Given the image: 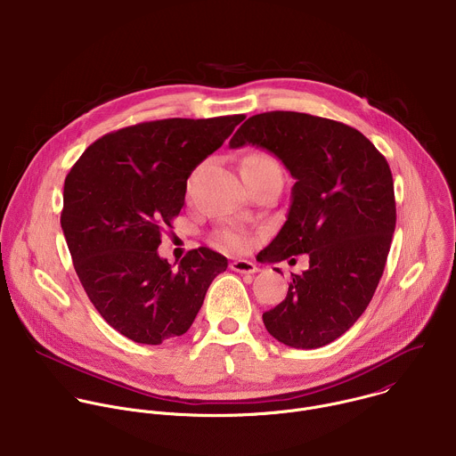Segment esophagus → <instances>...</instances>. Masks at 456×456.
I'll list each match as a JSON object with an SVG mask.
<instances>
[{
    "label": "esophagus",
    "mask_w": 456,
    "mask_h": 456,
    "mask_svg": "<svg viewBox=\"0 0 456 456\" xmlns=\"http://www.w3.org/2000/svg\"><path fill=\"white\" fill-rule=\"evenodd\" d=\"M231 270L240 272V273H256V272H259V268L252 261H248V259H236V261H232L231 263Z\"/></svg>",
    "instance_id": "esophagus-1"
}]
</instances>
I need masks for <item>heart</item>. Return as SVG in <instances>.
<instances>
[{"instance_id":"heart-1","label":"heart","mask_w":456,"mask_h":456,"mask_svg":"<svg viewBox=\"0 0 456 456\" xmlns=\"http://www.w3.org/2000/svg\"><path fill=\"white\" fill-rule=\"evenodd\" d=\"M252 161H272V159L263 154H254V156H248L243 163H252ZM216 243L229 252H240L248 247V238L240 231H220L216 234Z\"/></svg>"}]
</instances>
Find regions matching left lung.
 <instances>
[{
	"label": "left lung",
	"instance_id": "8db88e82",
	"mask_svg": "<svg viewBox=\"0 0 456 456\" xmlns=\"http://www.w3.org/2000/svg\"><path fill=\"white\" fill-rule=\"evenodd\" d=\"M245 144L272 151L295 179L288 218L263 261L310 256L286 298L263 314L265 328L295 349L328 346L362 317L383 275L395 229L390 167L356 128L305 112L248 118L229 142Z\"/></svg>",
	"mask_w": 456,
	"mask_h": 456
}]
</instances>
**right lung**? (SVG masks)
Masks as SVG:
<instances>
[{
  "mask_svg": "<svg viewBox=\"0 0 456 456\" xmlns=\"http://www.w3.org/2000/svg\"><path fill=\"white\" fill-rule=\"evenodd\" d=\"M243 114L144 121L105 134L64 181L61 225L93 306L123 337L146 346L184 335L227 257L199 247L174 268L161 232L184 206L191 172Z\"/></svg>",
  "mask_w": 456,
  "mask_h": 456,
  "instance_id": "right-lung-1",
  "label": "right lung"
}]
</instances>
